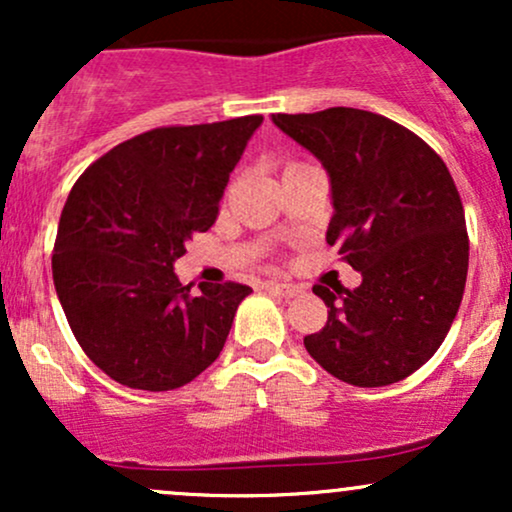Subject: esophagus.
Instances as JSON below:
<instances>
[{
    "label": "esophagus",
    "mask_w": 512,
    "mask_h": 512,
    "mask_svg": "<svg viewBox=\"0 0 512 512\" xmlns=\"http://www.w3.org/2000/svg\"><path fill=\"white\" fill-rule=\"evenodd\" d=\"M262 289L279 293V296H284V298H293L298 293V286L296 284H286V281H264Z\"/></svg>",
    "instance_id": "esophagus-1"
}]
</instances>
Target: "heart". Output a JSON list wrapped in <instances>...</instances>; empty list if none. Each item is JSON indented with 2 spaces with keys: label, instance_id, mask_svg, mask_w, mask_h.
Segmentation results:
<instances>
[{
  "label": "heart",
  "instance_id": "1",
  "mask_svg": "<svg viewBox=\"0 0 512 512\" xmlns=\"http://www.w3.org/2000/svg\"><path fill=\"white\" fill-rule=\"evenodd\" d=\"M289 168H296V163H293V166H289Z\"/></svg>",
  "mask_w": 512,
  "mask_h": 512
}]
</instances>
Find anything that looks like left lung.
Here are the masks:
<instances>
[{
	"label": "left lung",
	"mask_w": 512,
	"mask_h": 512,
	"mask_svg": "<svg viewBox=\"0 0 512 512\" xmlns=\"http://www.w3.org/2000/svg\"><path fill=\"white\" fill-rule=\"evenodd\" d=\"M272 122L327 170V243L361 272L354 291L315 286L327 325L305 349L342 383H399L436 354L462 303L469 240L450 170L424 139L368 110Z\"/></svg>",
	"instance_id": "left-lung-1"
}]
</instances>
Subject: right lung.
<instances>
[{
  "label": "right lung",
  "instance_id": "right-lung-1",
  "mask_svg": "<svg viewBox=\"0 0 512 512\" xmlns=\"http://www.w3.org/2000/svg\"><path fill=\"white\" fill-rule=\"evenodd\" d=\"M260 115L158 127L117 144L74 182L60 216L52 279L86 356L115 383L166 392L221 354L243 284L175 274L192 233L214 226Z\"/></svg>",
  "mask_w": 512,
  "mask_h": 512
}]
</instances>
